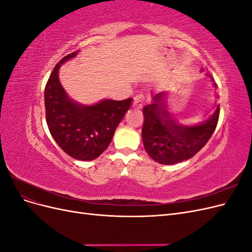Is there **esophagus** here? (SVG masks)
I'll return each instance as SVG.
<instances>
[{
	"label": "esophagus",
	"mask_w": 252,
	"mask_h": 252,
	"mask_svg": "<svg viewBox=\"0 0 252 252\" xmlns=\"http://www.w3.org/2000/svg\"><path fill=\"white\" fill-rule=\"evenodd\" d=\"M144 103H145V95L143 94H136L133 97V106H135V107L141 108L142 106L144 105Z\"/></svg>",
	"instance_id": "obj_1"
}]
</instances>
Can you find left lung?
<instances>
[{"mask_svg":"<svg viewBox=\"0 0 252 252\" xmlns=\"http://www.w3.org/2000/svg\"><path fill=\"white\" fill-rule=\"evenodd\" d=\"M164 93L154 96V103L143 108L142 139L145 150L156 162L172 165L195 156L216 130L220 105L202 124L182 126L175 123L164 102Z\"/></svg>","mask_w":252,"mask_h":252,"instance_id":"obj_1","label":"left lung"}]
</instances>
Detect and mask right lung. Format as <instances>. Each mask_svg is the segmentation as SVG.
I'll return each instance as SVG.
<instances>
[{
  "label": "right lung",
  "instance_id": "obj_1",
  "mask_svg": "<svg viewBox=\"0 0 252 252\" xmlns=\"http://www.w3.org/2000/svg\"><path fill=\"white\" fill-rule=\"evenodd\" d=\"M75 55L69 53L53 68L44 93L45 114L49 131L61 149L75 159L93 161L109 146L132 101L129 97L82 106L69 100L59 81V68Z\"/></svg>",
  "mask_w": 252,
  "mask_h": 252
}]
</instances>
